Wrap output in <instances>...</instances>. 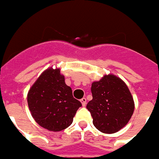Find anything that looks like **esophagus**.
<instances>
[{"instance_id": "1", "label": "esophagus", "mask_w": 159, "mask_h": 159, "mask_svg": "<svg viewBox=\"0 0 159 159\" xmlns=\"http://www.w3.org/2000/svg\"><path fill=\"white\" fill-rule=\"evenodd\" d=\"M81 103H82V105H83V107H85L87 104V100L86 98H83V99H81Z\"/></svg>"}]
</instances>
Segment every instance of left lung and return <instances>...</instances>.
<instances>
[{
    "label": "left lung",
    "mask_w": 159,
    "mask_h": 159,
    "mask_svg": "<svg viewBox=\"0 0 159 159\" xmlns=\"http://www.w3.org/2000/svg\"><path fill=\"white\" fill-rule=\"evenodd\" d=\"M93 100L87 105L97 129L105 134L119 131L129 123L134 110L133 96L123 80L105 75L91 87Z\"/></svg>",
    "instance_id": "1"
}]
</instances>
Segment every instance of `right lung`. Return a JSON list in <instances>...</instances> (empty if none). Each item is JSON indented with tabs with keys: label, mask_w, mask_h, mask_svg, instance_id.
Returning <instances> with one entry per match:
<instances>
[{
	"label": "right lung",
	"mask_w": 159,
	"mask_h": 159,
	"mask_svg": "<svg viewBox=\"0 0 159 159\" xmlns=\"http://www.w3.org/2000/svg\"><path fill=\"white\" fill-rule=\"evenodd\" d=\"M27 101L36 123L53 132L68 128L82 107L73 97L70 87L65 83L60 70L52 67L44 70L30 89Z\"/></svg>",
	"instance_id": "right-lung-1"
}]
</instances>
